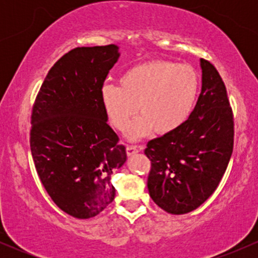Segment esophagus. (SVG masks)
Returning a JSON list of instances; mask_svg holds the SVG:
<instances>
[{"mask_svg":"<svg viewBox=\"0 0 258 258\" xmlns=\"http://www.w3.org/2000/svg\"><path fill=\"white\" fill-rule=\"evenodd\" d=\"M138 152H139V148L136 146H127V148H126V153L128 156L135 155V154H137Z\"/></svg>","mask_w":258,"mask_h":258,"instance_id":"esophagus-1","label":"esophagus"}]
</instances>
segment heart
<instances>
[{
  "mask_svg": "<svg viewBox=\"0 0 258 258\" xmlns=\"http://www.w3.org/2000/svg\"><path fill=\"white\" fill-rule=\"evenodd\" d=\"M199 90V74L193 67L152 60L127 69L119 86H103L100 99L108 120L121 132L141 112L128 130L130 137L138 139L154 130L160 136L178 131L190 116Z\"/></svg>",
  "mask_w": 258,
  "mask_h": 258,
  "instance_id": "b5f03b06",
  "label": "heart"
}]
</instances>
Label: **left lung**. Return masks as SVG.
<instances>
[{"mask_svg":"<svg viewBox=\"0 0 258 258\" xmlns=\"http://www.w3.org/2000/svg\"><path fill=\"white\" fill-rule=\"evenodd\" d=\"M201 92L178 131L148 142V190L164 211L183 215L211 197L233 153V111L220 74L200 59Z\"/></svg>","mask_w":258,"mask_h":258,"instance_id":"obj_1","label":"left lung"}]
</instances>
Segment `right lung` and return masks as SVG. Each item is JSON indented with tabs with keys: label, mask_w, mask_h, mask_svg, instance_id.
<instances>
[{
	"label": "right lung",
	"mask_w": 258,
	"mask_h": 258,
	"mask_svg": "<svg viewBox=\"0 0 258 258\" xmlns=\"http://www.w3.org/2000/svg\"><path fill=\"white\" fill-rule=\"evenodd\" d=\"M119 57L116 44L72 49L51 68L32 108L30 148L38 177L55 205L80 220L114 200L111 174L127 159L100 99Z\"/></svg>",
	"instance_id": "obj_1"
}]
</instances>
